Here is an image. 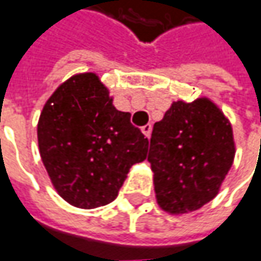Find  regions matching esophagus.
<instances>
[{
    "mask_svg": "<svg viewBox=\"0 0 261 261\" xmlns=\"http://www.w3.org/2000/svg\"><path fill=\"white\" fill-rule=\"evenodd\" d=\"M151 130H152V126H151V124H145V126H142V134H144L147 138L151 137Z\"/></svg>",
    "mask_w": 261,
    "mask_h": 261,
    "instance_id": "34e87169",
    "label": "esophagus"
}]
</instances>
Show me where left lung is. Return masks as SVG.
Segmentation results:
<instances>
[{"mask_svg": "<svg viewBox=\"0 0 261 261\" xmlns=\"http://www.w3.org/2000/svg\"><path fill=\"white\" fill-rule=\"evenodd\" d=\"M233 157L232 126L213 101H175L150 139L159 205L172 215L201 208L217 195Z\"/></svg>", "mask_w": 261, "mask_h": 261, "instance_id": "obj_1", "label": "left lung"}]
</instances>
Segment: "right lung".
<instances>
[{
	"label": "right lung",
	"mask_w": 261,
	"mask_h": 261,
	"mask_svg": "<svg viewBox=\"0 0 261 261\" xmlns=\"http://www.w3.org/2000/svg\"><path fill=\"white\" fill-rule=\"evenodd\" d=\"M38 145L60 197L81 208L113 201L129 169L148 152V139L130 123V113L113 106L95 73L74 74L48 98Z\"/></svg>",
	"instance_id": "obj_1"
}]
</instances>
